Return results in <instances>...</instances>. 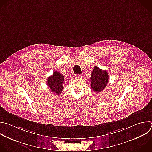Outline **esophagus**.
Returning <instances> with one entry per match:
<instances>
[{"label":"esophagus","mask_w":152,"mask_h":152,"mask_svg":"<svg viewBox=\"0 0 152 152\" xmlns=\"http://www.w3.org/2000/svg\"><path fill=\"white\" fill-rule=\"evenodd\" d=\"M82 75H76L75 76V78L76 79H82Z\"/></svg>","instance_id":"34e87169"}]
</instances>
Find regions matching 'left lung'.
<instances>
[{
	"label": "left lung",
	"instance_id": "left-lung-1",
	"mask_svg": "<svg viewBox=\"0 0 152 152\" xmlns=\"http://www.w3.org/2000/svg\"><path fill=\"white\" fill-rule=\"evenodd\" d=\"M109 76L107 71L95 66L91 76V88L96 93L102 91L109 82Z\"/></svg>",
	"mask_w": 152,
	"mask_h": 152
}]
</instances>
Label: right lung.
<instances>
[{
    "instance_id": "1",
    "label": "right lung",
    "mask_w": 152,
    "mask_h": 152,
    "mask_svg": "<svg viewBox=\"0 0 152 152\" xmlns=\"http://www.w3.org/2000/svg\"><path fill=\"white\" fill-rule=\"evenodd\" d=\"M64 77L58 72H54L52 76H49L47 79V85L53 92L57 95H60L63 89V83Z\"/></svg>"
}]
</instances>
